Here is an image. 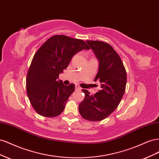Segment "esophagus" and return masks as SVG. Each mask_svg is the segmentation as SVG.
I'll use <instances>...</instances> for the list:
<instances>
[{"label": "esophagus", "instance_id": "34e87169", "mask_svg": "<svg viewBox=\"0 0 159 159\" xmlns=\"http://www.w3.org/2000/svg\"><path fill=\"white\" fill-rule=\"evenodd\" d=\"M75 90H81V88L78 85H75Z\"/></svg>", "mask_w": 159, "mask_h": 159}]
</instances>
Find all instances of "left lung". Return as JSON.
Returning a JSON list of instances; mask_svg holds the SVG:
<instances>
[{"mask_svg":"<svg viewBox=\"0 0 159 159\" xmlns=\"http://www.w3.org/2000/svg\"><path fill=\"white\" fill-rule=\"evenodd\" d=\"M86 42L99 61L94 81H99L102 89L93 95L82 89L85 98L79 105V112L86 120L99 121L118 107L125 91L127 73L119 56L109 44L101 41Z\"/></svg>","mask_w":159,"mask_h":159,"instance_id":"1","label":"left lung"}]
</instances>
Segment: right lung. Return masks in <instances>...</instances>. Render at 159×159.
<instances>
[{"label":"right lung","instance_id":"add662e5","mask_svg":"<svg viewBox=\"0 0 159 159\" xmlns=\"http://www.w3.org/2000/svg\"><path fill=\"white\" fill-rule=\"evenodd\" d=\"M89 50L86 43L64 35L46 40L33 57L26 77L27 95L36 111L54 117L63 111L75 85H64L59 74L66 69L76 53Z\"/></svg>","mask_w":159,"mask_h":159}]
</instances>
